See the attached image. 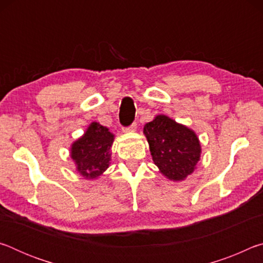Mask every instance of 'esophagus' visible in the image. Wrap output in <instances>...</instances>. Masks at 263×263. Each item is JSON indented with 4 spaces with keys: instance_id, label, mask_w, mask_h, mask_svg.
<instances>
[{
    "instance_id": "esophagus-1",
    "label": "esophagus",
    "mask_w": 263,
    "mask_h": 263,
    "mask_svg": "<svg viewBox=\"0 0 263 263\" xmlns=\"http://www.w3.org/2000/svg\"><path fill=\"white\" fill-rule=\"evenodd\" d=\"M136 130H137V123H132L130 126L123 128L124 132H133V131H136Z\"/></svg>"
}]
</instances>
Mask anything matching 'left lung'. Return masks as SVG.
Returning a JSON list of instances; mask_svg holds the SVG:
<instances>
[{"instance_id":"obj_1","label":"left lung","mask_w":263,"mask_h":263,"mask_svg":"<svg viewBox=\"0 0 263 263\" xmlns=\"http://www.w3.org/2000/svg\"><path fill=\"white\" fill-rule=\"evenodd\" d=\"M144 133L153 161L164 176L181 181L194 172L201 157V145L194 131L161 115L146 124Z\"/></svg>"}]
</instances>
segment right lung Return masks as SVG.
Wrapping results in <instances>:
<instances>
[{"instance_id": "add662e5", "label": "right lung", "mask_w": 263, "mask_h": 263, "mask_svg": "<svg viewBox=\"0 0 263 263\" xmlns=\"http://www.w3.org/2000/svg\"><path fill=\"white\" fill-rule=\"evenodd\" d=\"M114 142V135L99 123H91L90 126L72 145V158L77 163L78 171L88 179L100 176L109 167Z\"/></svg>"}]
</instances>
